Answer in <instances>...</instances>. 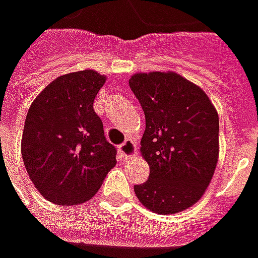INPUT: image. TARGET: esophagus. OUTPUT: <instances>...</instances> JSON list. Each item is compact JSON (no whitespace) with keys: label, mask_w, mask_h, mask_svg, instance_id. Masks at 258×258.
<instances>
[{"label":"esophagus","mask_w":258,"mask_h":258,"mask_svg":"<svg viewBox=\"0 0 258 258\" xmlns=\"http://www.w3.org/2000/svg\"><path fill=\"white\" fill-rule=\"evenodd\" d=\"M119 150H120V153L123 154V157L125 159H132L133 156L136 154V142L133 139H131V138H127V139L119 146Z\"/></svg>","instance_id":"esophagus-1"}]
</instances>
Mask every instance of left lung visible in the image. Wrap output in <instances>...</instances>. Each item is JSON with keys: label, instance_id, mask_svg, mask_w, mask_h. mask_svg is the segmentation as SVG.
I'll use <instances>...</instances> for the list:
<instances>
[{"label": "left lung", "instance_id": "left-lung-1", "mask_svg": "<svg viewBox=\"0 0 258 258\" xmlns=\"http://www.w3.org/2000/svg\"><path fill=\"white\" fill-rule=\"evenodd\" d=\"M129 87L146 116L140 153L149 180L135 185L143 207L177 214L207 191L219 157V116L205 91L173 72L138 73Z\"/></svg>", "mask_w": 258, "mask_h": 258}]
</instances>
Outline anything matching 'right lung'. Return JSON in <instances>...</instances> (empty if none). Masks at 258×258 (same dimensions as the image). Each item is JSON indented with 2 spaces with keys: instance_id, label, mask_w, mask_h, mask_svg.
<instances>
[{
  "instance_id": "right-lung-1",
  "label": "right lung",
  "mask_w": 258,
  "mask_h": 258,
  "mask_svg": "<svg viewBox=\"0 0 258 258\" xmlns=\"http://www.w3.org/2000/svg\"><path fill=\"white\" fill-rule=\"evenodd\" d=\"M105 76L94 70L53 80L32 102L21 153L29 178L47 201L78 205L91 200L116 164L94 99Z\"/></svg>"
}]
</instances>
